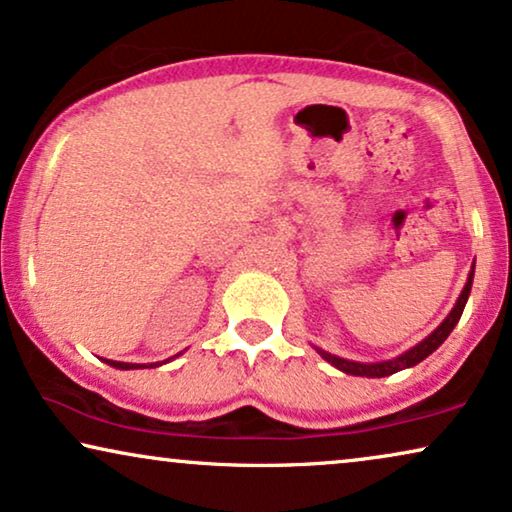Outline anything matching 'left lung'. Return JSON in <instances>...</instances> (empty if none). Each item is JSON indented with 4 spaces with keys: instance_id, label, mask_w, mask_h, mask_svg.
Here are the masks:
<instances>
[{
    "instance_id": "obj_1",
    "label": "left lung",
    "mask_w": 512,
    "mask_h": 512,
    "mask_svg": "<svg viewBox=\"0 0 512 512\" xmlns=\"http://www.w3.org/2000/svg\"><path fill=\"white\" fill-rule=\"evenodd\" d=\"M473 272H475V263L471 265V272H468L466 286H464V289H461L457 303H454L450 314H447V317L443 319V324H440V326L436 328V331H431L429 335H426V338H424L422 342H417L415 347H410L408 352L398 354L396 359L375 361V363H361V361H349V359H342V356L328 354V352H324V349H319V347H314V349H317V354L321 356V359L328 361V363H331V366H335L338 370H342V373H347V375H359V377H387V375L398 373V370H405V368L417 366L419 361H424L426 356L436 352V349L447 340V335H450V333L454 331V326L459 324L461 314H464L466 300H468V296H471Z\"/></svg>"
}]
</instances>
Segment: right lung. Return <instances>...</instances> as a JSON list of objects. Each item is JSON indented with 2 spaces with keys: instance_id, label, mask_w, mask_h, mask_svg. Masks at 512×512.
Instances as JSON below:
<instances>
[{
  "instance_id": "add662e5",
  "label": "right lung",
  "mask_w": 512,
  "mask_h": 512,
  "mask_svg": "<svg viewBox=\"0 0 512 512\" xmlns=\"http://www.w3.org/2000/svg\"><path fill=\"white\" fill-rule=\"evenodd\" d=\"M172 359H174V356H172ZM102 361L109 363L111 368H118V370H135V368H156V366H160V363H149V366H146V363H123V361H111V359H102ZM167 361H170V359H167Z\"/></svg>"
}]
</instances>
